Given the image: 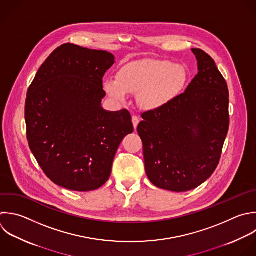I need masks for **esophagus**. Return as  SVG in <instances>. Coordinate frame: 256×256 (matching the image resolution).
Returning a JSON list of instances; mask_svg holds the SVG:
<instances>
[{
  "label": "esophagus",
  "mask_w": 256,
  "mask_h": 256,
  "mask_svg": "<svg viewBox=\"0 0 256 256\" xmlns=\"http://www.w3.org/2000/svg\"><path fill=\"white\" fill-rule=\"evenodd\" d=\"M132 122H133V126H134V128L136 129V128H137V126H138V124H139V122H140V120H139L138 116L133 115V116H132Z\"/></svg>",
  "instance_id": "obj_1"
}]
</instances>
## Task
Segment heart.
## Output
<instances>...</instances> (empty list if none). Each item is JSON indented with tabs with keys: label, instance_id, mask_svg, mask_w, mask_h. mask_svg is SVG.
Segmentation results:
<instances>
[{
	"label": "heart",
	"instance_id": "obj_1",
	"mask_svg": "<svg viewBox=\"0 0 256 256\" xmlns=\"http://www.w3.org/2000/svg\"><path fill=\"white\" fill-rule=\"evenodd\" d=\"M187 81L185 70L169 61H141L123 66L116 77H108L104 88L110 97L126 101L129 94H137L139 105L157 110L183 91Z\"/></svg>",
	"mask_w": 256,
	"mask_h": 256
}]
</instances>
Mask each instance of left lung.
I'll list each match as a JSON object with an SVG mask.
<instances>
[{
    "instance_id": "left-lung-1",
    "label": "left lung",
    "mask_w": 256,
    "mask_h": 256,
    "mask_svg": "<svg viewBox=\"0 0 256 256\" xmlns=\"http://www.w3.org/2000/svg\"><path fill=\"white\" fill-rule=\"evenodd\" d=\"M198 74L164 107L143 113L137 132L145 171L158 188L185 192L216 169L229 128V93L214 60L192 49Z\"/></svg>"
}]
</instances>
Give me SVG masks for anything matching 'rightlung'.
<instances>
[{"instance_id":"right-lung-1","label":"right lung","mask_w":256,"mask_h":256,"mask_svg":"<svg viewBox=\"0 0 256 256\" xmlns=\"http://www.w3.org/2000/svg\"><path fill=\"white\" fill-rule=\"evenodd\" d=\"M106 51L58 47L30 85L25 105L29 147L55 184L92 191L110 177L117 149L134 130L128 110L102 108L103 77L115 63Z\"/></svg>"}]
</instances>
